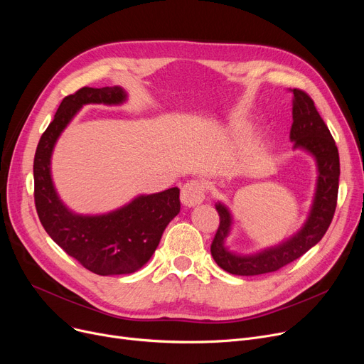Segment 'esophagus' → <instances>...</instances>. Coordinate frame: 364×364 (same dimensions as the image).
<instances>
[{
    "label": "esophagus",
    "mask_w": 364,
    "mask_h": 364,
    "mask_svg": "<svg viewBox=\"0 0 364 364\" xmlns=\"http://www.w3.org/2000/svg\"><path fill=\"white\" fill-rule=\"evenodd\" d=\"M205 200V186L198 180H190L181 187V202L184 206H196Z\"/></svg>",
    "instance_id": "34e87169"
}]
</instances>
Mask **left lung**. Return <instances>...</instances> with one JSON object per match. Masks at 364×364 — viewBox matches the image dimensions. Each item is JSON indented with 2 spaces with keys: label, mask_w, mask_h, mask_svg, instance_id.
I'll use <instances>...</instances> for the list:
<instances>
[{
  "label": "left lung",
  "mask_w": 364,
  "mask_h": 364,
  "mask_svg": "<svg viewBox=\"0 0 364 364\" xmlns=\"http://www.w3.org/2000/svg\"><path fill=\"white\" fill-rule=\"evenodd\" d=\"M292 92V127L289 139L295 150H304L316 162V188L307 220L299 230L277 245L267 246L254 254H237L225 245L235 218L225 203H215L220 227L211 245V254L223 270L236 276H258L276 272L317 245L332 223L338 187L339 153L326 124L323 122L314 102L301 90Z\"/></svg>",
  "instance_id": "obj_1"
}]
</instances>
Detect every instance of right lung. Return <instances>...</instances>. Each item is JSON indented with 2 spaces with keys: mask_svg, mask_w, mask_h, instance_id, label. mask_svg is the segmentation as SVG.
Wrapping results in <instances>:
<instances>
[{
  "mask_svg": "<svg viewBox=\"0 0 364 364\" xmlns=\"http://www.w3.org/2000/svg\"><path fill=\"white\" fill-rule=\"evenodd\" d=\"M128 94L119 87H84L68 95L38 143L33 159L35 206L48 236L100 276L140 270L155 254L164 230L180 213V188L139 195L105 214H78L60 199L51 176V156L62 132L85 105L121 106Z\"/></svg>",
  "mask_w": 364,
  "mask_h": 364,
  "instance_id": "1",
  "label": "right lung"
}]
</instances>
